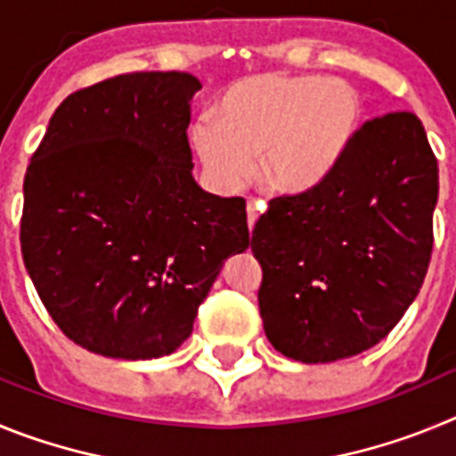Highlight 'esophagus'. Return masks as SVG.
<instances>
[{
	"label": "esophagus",
	"instance_id": "1",
	"mask_svg": "<svg viewBox=\"0 0 456 456\" xmlns=\"http://www.w3.org/2000/svg\"><path fill=\"white\" fill-rule=\"evenodd\" d=\"M265 209V203L263 200H248L247 203V221H248V231H253V225H256L257 216H260V212Z\"/></svg>",
	"mask_w": 456,
	"mask_h": 456
}]
</instances>
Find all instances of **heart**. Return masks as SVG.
Wrapping results in <instances>:
<instances>
[{"label": "heart", "instance_id": "b5f03b06", "mask_svg": "<svg viewBox=\"0 0 456 456\" xmlns=\"http://www.w3.org/2000/svg\"><path fill=\"white\" fill-rule=\"evenodd\" d=\"M363 98L347 82L317 75L265 72L231 84L215 120L199 118L189 143L205 175L235 191L253 171L285 196L315 191L331 178L363 125Z\"/></svg>", "mask_w": 456, "mask_h": 456}]
</instances>
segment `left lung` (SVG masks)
Returning a JSON list of instances; mask_svg holds the SVG:
<instances>
[{"label": "left lung", "instance_id": "1", "mask_svg": "<svg viewBox=\"0 0 456 456\" xmlns=\"http://www.w3.org/2000/svg\"><path fill=\"white\" fill-rule=\"evenodd\" d=\"M436 200V157L411 111L368 120L315 191L269 200L251 251L273 349L331 363L384 340L422 288Z\"/></svg>", "mask_w": 456, "mask_h": 456}]
</instances>
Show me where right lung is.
Segmentation results:
<instances>
[{
    "label": "right lung",
    "mask_w": 456,
    "mask_h": 456,
    "mask_svg": "<svg viewBox=\"0 0 456 456\" xmlns=\"http://www.w3.org/2000/svg\"><path fill=\"white\" fill-rule=\"evenodd\" d=\"M200 82L130 72L52 114L24 175V267L56 326L93 354L148 361L191 336L231 256L251 247L244 199L191 175Z\"/></svg>",
    "instance_id": "add662e5"
}]
</instances>
